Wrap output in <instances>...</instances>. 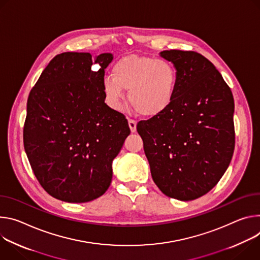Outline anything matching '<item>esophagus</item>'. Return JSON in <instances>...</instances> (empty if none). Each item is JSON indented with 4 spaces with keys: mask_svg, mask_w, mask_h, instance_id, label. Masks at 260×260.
Listing matches in <instances>:
<instances>
[{
    "mask_svg": "<svg viewBox=\"0 0 260 260\" xmlns=\"http://www.w3.org/2000/svg\"><path fill=\"white\" fill-rule=\"evenodd\" d=\"M128 124H129V128L131 130V132L134 133L136 131V122L134 120H129Z\"/></svg>",
    "mask_w": 260,
    "mask_h": 260,
    "instance_id": "obj_1",
    "label": "esophagus"
}]
</instances>
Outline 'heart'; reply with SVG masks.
<instances>
[{
  "mask_svg": "<svg viewBox=\"0 0 260 260\" xmlns=\"http://www.w3.org/2000/svg\"><path fill=\"white\" fill-rule=\"evenodd\" d=\"M178 73L170 62L136 54L115 63L111 76L102 82L105 99L113 109H121L124 90L130 105L143 117H155L166 110L174 100Z\"/></svg>",
  "mask_w": 260,
  "mask_h": 260,
  "instance_id": "1",
  "label": "heart"
}]
</instances>
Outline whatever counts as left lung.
Wrapping results in <instances>:
<instances>
[{"label":"left lung","instance_id":"8db88e82","mask_svg":"<svg viewBox=\"0 0 260 260\" xmlns=\"http://www.w3.org/2000/svg\"><path fill=\"white\" fill-rule=\"evenodd\" d=\"M178 73L169 107L137 124L153 181L183 201L207 194L220 181L235 150L234 96L216 67L195 51L163 50Z\"/></svg>","mask_w":260,"mask_h":260}]
</instances>
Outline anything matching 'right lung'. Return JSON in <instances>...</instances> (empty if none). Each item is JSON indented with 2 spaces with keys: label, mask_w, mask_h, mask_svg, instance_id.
I'll return each mask as SVG.
<instances>
[{
  "label": "right lung",
  "mask_w": 260,
  "mask_h": 260,
  "mask_svg": "<svg viewBox=\"0 0 260 260\" xmlns=\"http://www.w3.org/2000/svg\"><path fill=\"white\" fill-rule=\"evenodd\" d=\"M111 53L55 55L31 90L23 146L34 175L52 197L81 204L105 193L112 161L130 128L102 89Z\"/></svg>",
  "instance_id": "add662e5"
}]
</instances>
